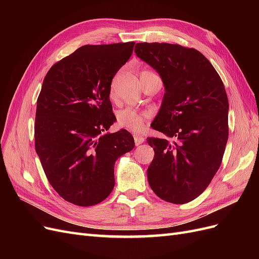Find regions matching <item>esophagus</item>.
<instances>
[{
	"label": "esophagus",
	"instance_id": "34e87169",
	"mask_svg": "<svg viewBox=\"0 0 259 259\" xmlns=\"http://www.w3.org/2000/svg\"><path fill=\"white\" fill-rule=\"evenodd\" d=\"M134 140H135V145H136V146H139V145H142V144L145 142V138H144L143 136L135 135Z\"/></svg>",
	"mask_w": 259,
	"mask_h": 259
}]
</instances>
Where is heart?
I'll return each mask as SVG.
<instances>
[{
    "mask_svg": "<svg viewBox=\"0 0 259 259\" xmlns=\"http://www.w3.org/2000/svg\"><path fill=\"white\" fill-rule=\"evenodd\" d=\"M142 73H154L150 70H144ZM151 113L146 110H138L136 108L126 107L116 112V125L120 128L133 133H140L145 127V122Z\"/></svg>",
    "mask_w": 259,
    "mask_h": 259,
    "instance_id": "obj_1",
    "label": "heart"
}]
</instances>
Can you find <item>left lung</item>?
<instances>
[{
    "instance_id": "1",
    "label": "left lung",
    "mask_w": 259,
    "mask_h": 259,
    "mask_svg": "<svg viewBox=\"0 0 259 259\" xmlns=\"http://www.w3.org/2000/svg\"><path fill=\"white\" fill-rule=\"evenodd\" d=\"M137 56L156 70L165 94L147 138L154 158L147 169L153 192L185 204L204 191L221 166L228 140L229 103L224 83L199 51L169 43H137Z\"/></svg>"
}]
</instances>
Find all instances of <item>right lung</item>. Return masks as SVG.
<instances>
[{
  "label": "right lung",
  "mask_w": 259,
  "mask_h": 259,
  "mask_svg": "<svg viewBox=\"0 0 259 259\" xmlns=\"http://www.w3.org/2000/svg\"><path fill=\"white\" fill-rule=\"evenodd\" d=\"M134 45L81 46L44 77L36 101L35 151L52 187L74 205H96L108 198L115 161L135 146L126 130L104 134L116 120L112 79Z\"/></svg>",
  "instance_id": "add662e5"
}]
</instances>
